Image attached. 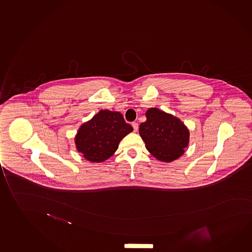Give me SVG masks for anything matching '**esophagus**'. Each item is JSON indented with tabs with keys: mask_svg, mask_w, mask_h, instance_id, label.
<instances>
[{
	"mask_svg": "<svg viewBox=\"0 0 252 252\" xmlns=\"http://www.w3.org/2000/svg\"><path fill=\"white\" fill-rule=\"evenodd\" d=\"M131 126H132V127H133V131H138V129H139V125H138V123H136V122H133V123L131 124Z\"/></svg>",
	"mask_w": 252,
	"mask_h": 252,
	"instance_id": "1",
	"label": "esophagus"
}]
</instances>
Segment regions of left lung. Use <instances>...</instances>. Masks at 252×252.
<instances>
[{
  "instance_id": "8db88e82",
  "label": "left lung",
  "mask_w": 252,
  "mask_h": 252,
  "mask_svg": "<svg viewBox=\"0 0 252 252\" xmlns=\"http://www.w3.org/2000/svg\"><path fill=\"white\" fill-rule=\"evenodd\" d=\"M146 117L139 131L150 154L165 163L181 157L190 141V131L186 125L179 118L157 107L147 110Z\"/></svg>"
}]
</instances>
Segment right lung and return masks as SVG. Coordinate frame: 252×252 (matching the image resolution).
Listing matches in <instances>:
<instances>
[{"label":"right lung","mask_w":252,"mask_h":252,"mask_svg":"<svg viewBox=\"0 0 252 252\" xmlns=\"http://www.w3.org/2000/svg\"><path fill=\"white\" fill-rule=\"evenodd\" d=\"M132 131L120 112L100 110L80 126L74 143L87 160L100 163L112 157L121 139Z\"/></svg>","instance_id":"1"}]
</instances>
